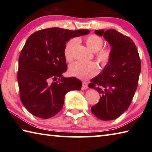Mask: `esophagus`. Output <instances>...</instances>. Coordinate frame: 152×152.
<instances>
[{"label":"esophagus","instance_id":"obj_1","mask_svg":"<svg viewBox=\"0 0 152 152\" xmlns=\"http://www.w3.org/2000/svg\"><path fill=\"white\" fill-rule=\"evenodd\" d=\"M88 88V84L85 81H82V89H86Z\"/></svg>","mask_w":152,"mask_h":152}]
</instances>
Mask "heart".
I'll use <instances>...</instances> for the list:
<instances>
[{
	"mask_svg": "<svg viewBox=\"0 0 152 152\" xmlns=\"http://www.w3.org/2000/svg\"><path fill=\"white\" fill-rule=\"evenodd\" d=\"M86 44L90 50L94 51L97 61L102 67L109 64L112 57V51L109 48H102L104 41L102 38L96 34H91L85 38ZM79 42L78 39L73 38L66 43L64 48V56L67 61L70 62L73 60L74 48ZM69 72L71 75L82 79H86L94 76L99 72V67L94 62L75 61L70 64Z\"/></svg>",
	"mask_w": 152,
	"mask_h": 152,
	"instance_id": "b5f03b06",
	"label": "heart"
}]
</instances>
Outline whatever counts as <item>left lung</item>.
<instances>
[{"label": "left lung", "instance_id": "8db88e82", "mask_svg": "<svg viewBox=\"0 0 152 152\" xmlns=\"http://www.w3.org/2000/svg\"><path fill=\"white\" fill-rule=\"evenodd\" d=\"M94 33L103 36L111 46L112 57L102 72L88 84L101 94L91 112L101 120H113L131 104L137 87L141 60L134 42L127 36L115 29L96 30Z\"/></svg>", "mask_w": 152, "mask_h": 152}]
</instances>
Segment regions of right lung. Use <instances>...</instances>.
I'll list each match as a JSON object with an SVG mask.
<instances>
[{
	"label": "right lung",
	"instance_id": "add662e5",
	"mask_svg": "<svg viewBox=\"0 0 152 152\" xmlns=\"http://www.w3.org/2000/svg\"><path fill=\"white\" fill-rule=\"evenodd\" d=\"M89 33L53 27L36 31L27 39L19 56L17 81L20 101L34 116H54L62 109L67 92L81 89L80 80L62 76L68 69L64 51L70 38Z\"/></svg>",
	"mask_w": 152,
	"mask_h": 152
}]
</instances>
